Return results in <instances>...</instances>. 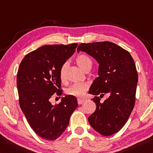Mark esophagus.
I'll return each mask as SVG.
<instances>
[{"instance_id": "34e87169", "label": "esophagus", "mask_w": 153, "mask_h": 153, "mask_svg": "<svg viewBox=\"0 0 153 153\" xmlns=\"http://www.w3.org/2000/svg\"><path fill=\"white\" fill-rule=\"evenodd\" d=\"M84 102V99H77V103H78L79 105H81V104L83 103Z\"/></svg>"}]
</instances>
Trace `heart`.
<instances>
[{"instance_id":"heart-1","label":"heart","mask_w":153,"mask_h":153,"mask_svg":"<svg viewBox=\"0 0 153 153\" xmlns=\"http://www.w3.org/2000/svg\"><path fill=\"white\" fill-rule=\"evenodd\" d=\"M76 64L82 70L86 71L87 70H91L93 66L92 60L86 55L81 54L77 56L76 59ZM67 64L64 63L60 67L59 71V77L60 80L65 82L66 80V69ZM88 90V85L86 83H78L73 84L69 88L65 90V93L67 95L74 96L76 97L82 98L85 95L87 91Z\"/></svg>"}]
</instances>
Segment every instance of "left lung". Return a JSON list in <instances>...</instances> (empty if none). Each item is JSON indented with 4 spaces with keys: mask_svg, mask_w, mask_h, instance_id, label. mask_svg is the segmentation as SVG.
<instances>
[{
    "mask_svg": "<svg viewBox=\"0 0 153 153\" xmlns=\"http://www.w3.org/2000/svg\"><path fill=\"white\" fill-rule=\"evenodd\" d=\"M77 50L99 64V77L88 92L95 95L97 108L88 120L96 131L110 136L122 129L134 108L138 79L134 60L128 51L110 42L81 43ZM106 93L109 97L102 103L100 98Z\"/></svg>",
    "mask_w": 153,
    "mask_h": 153,
    "instance_id": "1",
    "label": "left lung"
}]
</instances>
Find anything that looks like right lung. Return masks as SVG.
<instances>
[{
  "label": "right lung",
  "mask_w": 153,
  "mask_h": 153,
  "mask_svg": "<svg viewBox=\"0 0 153 153\" xmlns=\"http://www.w3.org/2000/svg\"><path fill=\"white\" fill-rule=\"evenodd\" d=\"M77 43L45 45L28 53L17 74L19 103L31 129L48 140L59 137L77 108L76 97L67 95L53 105V94L61 95L60 67L76 51Z\"/></svg>",
  "instance_id": "obj_1"
}]
</instances>
